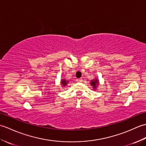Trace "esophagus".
<instances>
[{"mask_svg":"<svg viewBox=\"0 0 146 146\" xmlns=\"http://www.w3.org/2000/svg\"><path fill=\"white\" fill-rule=\"evenodd\" d=\"M76 81L78 82H83V80L82 78H79V79H76Z\"/></svg>","mask_w":146,"mask_h":146,"instance_id":"34e87169","label":"esophagus"}]
</instances>
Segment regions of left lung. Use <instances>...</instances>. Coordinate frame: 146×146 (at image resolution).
I'll return each mask as SVG.
<instances>
[{
    "label": "left lung",
    "instance_id": "obj_1",
    "mask_svg": "<svg viewBox=\"0 0 146 146\" xmlns=\"http://www.w3.org/2000/svg\"><path fill=\"white\" fill-rule=\"evenodd\" d=\"M90 83L92 86H93V87H94V89L95 90L96 88H97V85H98V81L97 79H95L94 80H92Z\"/></svg>",
    "mask_w": 146,
    "mask_h": 146
}]
</instances>
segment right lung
Here are the masks:
<instances>
[{
  "label": "right lung",
  "instance_id": "obj_1",
  "mask_svg": "<svg viewBox=\"0 0 146 146\" xmlns=\"http://www.w3.org/2000/svg\"><path fill=\"white\" fill-rule=\"evenodd\" d=\"M61 83L62 84V85H63V86H66L67 85L68 81H66V80H65L64 79H62L61 80Z\"/></svg>",
  "mask_w": 146,
  "mask_h": 146
}]
</instances>
